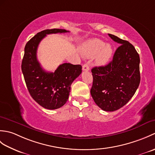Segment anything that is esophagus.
<instances>
[{
	"label": "esophagus",
	"mask_w": 155,
	"mask_h": 155,
	"mask_svg": "<svg viewBox=\"0 0 155 155\" xmlns=\"http://www.w3.org/2000/svg\"><path fill=\"white\" fill-rule=\"evenodd\" d=\"M89 65H88V63H85L83 66V70L84 71H89Z\"/></svg>",
	"instance_id": "obj_1"
}]
</instances>
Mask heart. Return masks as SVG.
<instances>
[{
	"label": "heart",
	"mask_w": 155,
	"mask_h": 155,
	"mask_svg": "<svg viewBox=\"0 0 155 155\" xmlns=\"http://www.w3.org/2000/svg\"><path fill=\"white\" fill-rule=\"evenodd\" d=\"M83 54L86 57H93L97 55L96 62L98 65L103 66L108 63L113 54V48L109 45L98 39H93L87 42L82 49Z\"/></svg>",
	"instance_id": "b5f03b06"
}]
</instances>
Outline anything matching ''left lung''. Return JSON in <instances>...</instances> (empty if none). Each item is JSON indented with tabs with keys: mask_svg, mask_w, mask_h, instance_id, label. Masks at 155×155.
<instances>
[{
	"mask_svg": "<svg viewBox=\"0 0 155 155\" xmlns=\"http://www.w3.org/2000/svg\"><path fill=\"white\" fill-rule=\"evenodd\" d=\"M108 36L120 45L109 63L92 68L93 82L91 94L102 110L114 111L130 101L139 86L140 57L129 42L113 35Z\"/></svg>",
	"mask_w": 155,
	"mask_h": 155,
	"instance_id": "8db88e82",
	"label": "left lung"
}]
</instances>
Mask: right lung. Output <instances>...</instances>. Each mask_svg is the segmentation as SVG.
<instances>
[{
	"mask_svg": "<svg viewBox=\"0 0 155 155\" xmlns=\"http://www.w3.org/2000/svg\"><path fill=\"white\" fill-rule=\"evenodd\" d=\"M64 29H47L35 35L26 44L22 61V72L32 98L47 109H57L67 103L71 85L82 72L80 64H61L54 72H47L37 60V52L40 42L47 35L64 33Z\"/></svg>",
	"mask_w": 155,
	"mask_h": 155,
	"instance_id": "right-lung-1",
	"label": "right lung"
}]
</instances>
